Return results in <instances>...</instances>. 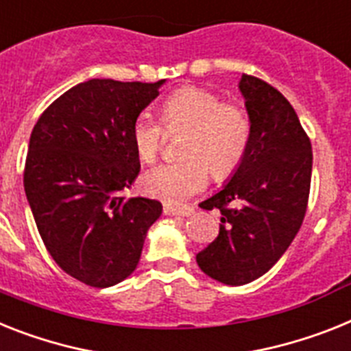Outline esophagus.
Here are the masks:
<instances>
[{
  "instance_id": "esophagus-1",
  "label": "esophagus",
  "mask_w": 351,
  "mask_h": 351,
  "mask_svg": "<svg viewBox=\"0 0 351 351\" xmlns=\"http://www.w3.org/2000/svg\"><path fill=\"white\" fill-rule=\"evenodd\" d=\"M164 214H166V216L189 217L194 214V208L193 207H171V205H166V207H164Z\"/></svg>"
}]
</instances>
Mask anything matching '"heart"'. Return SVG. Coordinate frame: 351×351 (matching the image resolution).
I'll return each instance as SVG.
<instances>
[{
  "instance_id": "b5f03b06",
  "label": "heart",
  "mask_w": 351,
  "mask_h": 351,
  "mask_svg": "<svg viewBox=\"0 0 351 351\" xmlns=\"http://www.w3.org/2000/svg\"><path fill=\"white\" fill-rule=\"evenodd\" d=\"M167 130H185L180 144L184 158L153 167L143 176V189L166 203H182L208 184V171L225 180L241 166L248 152L252 123L234 103H223L216 93L182 87L162 103ZM132 144L143 162H153L162 148L164 130L158 121L141 114L132 123Z\"/></svg>"
}]
</instances>
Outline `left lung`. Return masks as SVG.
I'll use <instances>...</instances> for the list:
<instances>
[{"instance_id": "obj_1", "label": "left lung", "mask_w": 351, "mask_h": 351, "mask_svg": "<svg viewBox=\"0 0 351 351\" xmlns=\"http://www.w3.org/2000/svg\"><path fill=\"white\" fill-rule=\"evenodd\" d=\"M239 90L252 123L248 152L226 184L199 203L219 208V235L196 255L199 269L244 285L275 266L307 210L312 148L291 103L275 87L243 75Z\"/></svg>"}]
</instances>
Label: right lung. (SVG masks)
<instances>
[{"label":"right lung","mask_w":351,"mask_h":351,"mask_svg":"<svg viewBox=\"0 0 351 351\" xmlns=\"http://www.w3.org/2000/svg\"><path fill=\"white\" fill-rule=\"evenodd\" d=\"M155 84L93 78L44 110L30 135L25 193L53 261L90 287H110L139 264L157 199L126 198L141 162L132 123L158 96Z\"/></svg>","instance_id":"1"}]
</instances>
